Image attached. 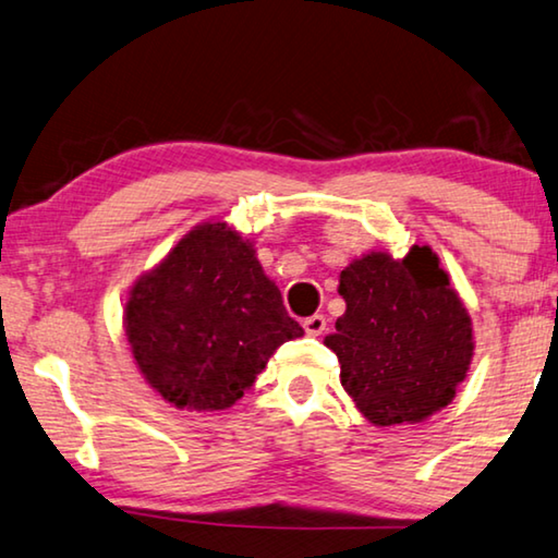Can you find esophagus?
<instances>
[{
  "mask_svg": "<svg viewBox=\"0 0 558 558\" xmlns=\"http://www.w3.org/2000/svg\"><path fill=\"white\" fill-rule=\"evenodd\" d=\"M326 326H328L326 315H320V313H315V315H311V318L303 320V328L307 336H320V332L326 330Z\"/></svg>",
  "mask_w": 558,
  "mask_h": 558,
  "instance_id": "34e87169",
  "label": "esophagus"
}]
</instances>
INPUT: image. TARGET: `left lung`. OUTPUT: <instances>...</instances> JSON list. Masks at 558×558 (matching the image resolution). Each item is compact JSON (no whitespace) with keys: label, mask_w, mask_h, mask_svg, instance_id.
Segmentation results:
<instances>
[{"label":"left lung","mask_w":558,"mask_h":558,"mask_svg":"<svg viewBox=\"0 0 558 558\" xmlns=\"http://www.w3.org/2000/svg\"><path fill=\"white\" fill-rule=\"evenodd\" d=\"M345 313L326 343L340 384L373 426L421 423L453 401L473 359V328L428 245L373 251L340 272Z\"/></svg>","instance_id":"1"}]
</instances>
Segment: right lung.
<instances>
[{"mask_svg":"<svg viewBox=\"0 0 558 558\" xmlns=\"http://www.w3.org/2000/svg\"><path fill=\"white\" fill-rule=\"evenodd\" d=\"M140 373L174 409H230L303 328L265 276L253 240L203 222L140 276L124 303Z\"/></svg>","mask_w":558,"mask_h":558,"instance_id":"right-lung-1","label":"right lung"}]
</instances>
